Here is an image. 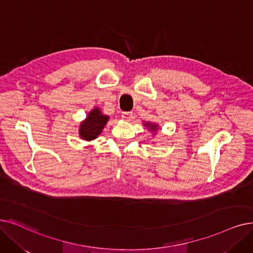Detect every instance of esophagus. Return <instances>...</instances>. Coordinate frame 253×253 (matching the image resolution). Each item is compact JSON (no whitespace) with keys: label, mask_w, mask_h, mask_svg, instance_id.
<instances>
[{"label":"esophagus","mask_w":253,"mask_h":253,"mask_svg":"<svg viewBox=\"0 0 253 253\" xmlns=\"http://www.w3.org/2000/svg\"><path fill=\"white\" fill-rule=\"evenodd\" d=\"M132 116H133L132 112H124V113H122V118L124 120H126V121H130L131 118H132Z\"/></svg>","instance_id":"34e87169"}]
</instances>
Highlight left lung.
I'll list each match as a JSON object with an SVG mask.
<instances>
[{
  "instance_id": "8db88e82",
  "label": "left lung",
  "mask_w": 253,
  "mask_h": 253,
  "mask_svg": "<svg viewBox=\"0 0 253 253\" xmlns=\"http://www.w3.org/2000/svg\"><path fill=\"white\" fill-rule=\"evenodd\" d=\"M145 125H147V126H149L150 128H151V130H156V125H151L150 123H148V124H145Z\"/></svg>"
}]
</instances>
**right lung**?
<instances>
[{
  "instance_id": "obj_1",
  "label": "right lung",
  "mask_w": 253,
  "mask_h": 253,
  "mask_svg": "<svg viewBox=\"0 0 253 253\" xmlns=\"http://www.w3.org/2000/svg\"><path fill=\"white\" fill-rule=\"evenodd\" d=\"M108 117L103 116L98 108H94L87 116L86 120L81 125L80 135L85 140H92L101 133V131L106 124Z\"/></svg>"
}]
</instances>
